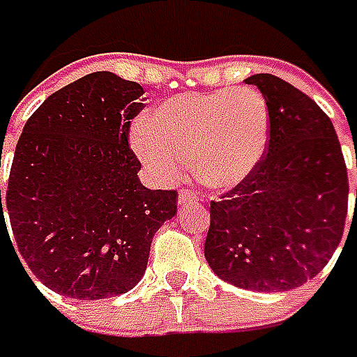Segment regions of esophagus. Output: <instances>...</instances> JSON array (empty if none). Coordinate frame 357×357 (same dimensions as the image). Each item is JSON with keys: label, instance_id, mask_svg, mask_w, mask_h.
<instances>
[{"label": "esophagus", "instance_id": "esophagus-1", "mask_svg": "<svg viewBox=\"0 0 357 357\" xmlns=\"http://www.w3.org/2000/svg\"><path fill=\"white\" fill-rule=\"evenodd\" d=\"M197 201H199V197H197V193H193V191H189V189H183V191H179L178 203H179V206H181V208H183V206H187V204H195Z\"/></svg>", "mask_w": 357, "mask_h": 357}]
</instances>
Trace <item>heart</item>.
<instances>
[{"label":"heart","instance_id":"obj_1","mask_svg":"<svg viewBox=\"0 0 357 357\" xmlns=\"http://www.w3.org/2000/svg\"><path fill=\"white\" fill-rule=\"evenodd\" d=\"M271 131L268 106L255 89L179 94L137 119L129 143L146 170L176 181L187 160L206 187L231 189L265 158Z\"/></svg>","mask_w":357,"mask_h":357}]
</instances>
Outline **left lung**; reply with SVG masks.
<instances>
[{"label":"left lung","mask_w":357,"mask_h":357,"mask_svg":"<svg viewBox=\"0 0 357 357\" xmlns=\"http://www.w3.org/2000/svg\"><path fill=\"white\" fill-rule=\"evenodd\" d=\"M245 83L268 106L266 156L211 203L204 257L218 278L238 288L288 291L315 278L338 248L348 172L333 121L307 94L268 73Z\"/></svg>","instance_id":"obj_1"}]
</instances>
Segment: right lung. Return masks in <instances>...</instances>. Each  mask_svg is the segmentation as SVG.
Segmentation results:
<instances>
[{
    "label": "right lung",
    "mask_w": 357,
    "mask_h": 357,
    "mask_svg": "<svg viewBox=\"0 0 357 357\" xmlns=\"http://www.w3.org/2000/svg\"><path fill=\"white\" fill-rule=\"evenodd\" d=\"M141 94L109 71L84 75L42 102L17 143L0 234L7 213L22 261L61 296L106 300L135 288L154 234L176 216L178 193L146 189L127 143Z\"/></svg>",
    "instance_id": "right-lung-1"
}]
</instances>
